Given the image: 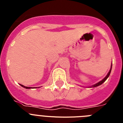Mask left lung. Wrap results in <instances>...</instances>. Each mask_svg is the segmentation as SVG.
<instances>
[{"label": "left lung", "mask_w": 123, "mask_h": 123, "mask_svg": "<svg viewBox=\"0 0 123 123\" xmlns=\"http://www.w3.org/2000/svg\"><path fill=\"white\" fill-rule=\"evenodd\" d=\"M111 68H112V65H111V68H110V69L109 72H108V73L107 74V75H106V76H105V78H104V79H102V81H100V82H97V83H96V84H94V85H92V86L89 87H95L101 85V84H102L104 83V82H105V81H106V79H107V78H108V77H109L111 71Z\"/></svg>", "instance_id": "left-lung-1"}]
</instances>
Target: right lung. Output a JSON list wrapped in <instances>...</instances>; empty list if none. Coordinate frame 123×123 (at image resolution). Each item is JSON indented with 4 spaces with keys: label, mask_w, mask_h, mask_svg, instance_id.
I'll return each mask as SVG.
<instances>
[{
    "label": "right lung",
    "mask_w": 123,
    "mask_h": 123,
    "mask_svg": "<svg viewBox=\"0 0 123 123\" xmlns=\"http://www.w3.org/2000/svg\"><path fill=\"white\" fill-rule=\"evenodd\" d=\"M20 85H21V86L23 87H24V88H26V89H30V88H31V87H26V86H25L22 85V84H20Z\"/></svg>",
    "instance_id": "add662e5"
}]
</instances>
